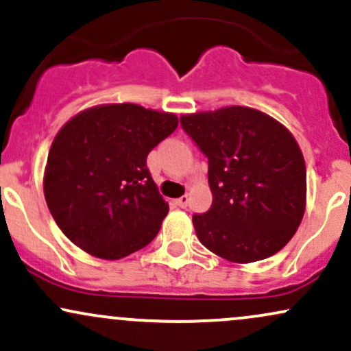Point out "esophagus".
<instances>
[{
  "instance_id": "34e87169",
  "label": "esophagus",
  "mask_w": 351,
  "mask_h": 351,
  "mask_svg": "<svg viewBox=\"0 0 351 351\" xmlns=\"http://www.w3.org/2000/svg\"><path fill=\"white\" fill-rule=\"evenodd\" d=\"M189 200H191V199H189V195H182L180 199L176 200V205H177V207H180V208H185V207H187Z\"/></svg>"
}]
</instances>
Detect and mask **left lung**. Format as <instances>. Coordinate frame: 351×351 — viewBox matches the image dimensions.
Instances as JSON below:
<instances>
[{
  "mask_svg": "<svg viewBox=\"0 0 351 351\" xmlns=\"http://www.w3.org/2000/svg\"><path fill=\"white\" fill-rule=\"evenodd\" d=\"M180 125L208 159L212 207L192 217L202 245L240 265L282 250L307 195L306 162L291 131L248 106L182 114Z\"/></svg>",
  "mask_w": 351,
  "mask_h": 351,
  "instance_id": "obj_1",
  "label": "left lung"
}]
</instances>
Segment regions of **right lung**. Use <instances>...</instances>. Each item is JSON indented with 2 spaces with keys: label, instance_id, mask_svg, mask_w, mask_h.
<instances>
[{
  "label": "right lung",
  "instance_id": "right-lung-1",
  "mask_svg": "<svg viewBox=\"0 0 351 351\" xmlns=\"http://www.w3.org/2000/svg\"><path fill=\"white\" fill-rule=\"evenodd\" d=\"M177 125L174 113L110 103L80 111L60 128L45 164L44 195L73 245L114 261L154 240L169 205L146 158Z\"/></svg>",
  "mask_w": 351,
  "mask_h": 351
}]
</instances>
